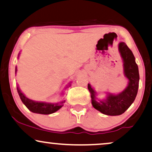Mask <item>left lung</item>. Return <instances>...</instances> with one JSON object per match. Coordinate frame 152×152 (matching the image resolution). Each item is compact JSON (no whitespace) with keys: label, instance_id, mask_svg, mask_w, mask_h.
I'll use <instances>...</instances> for the list:
<instances>
[{"label":"left lung","instance_id":"left-lung-1","mask_svg":"<svg viewBox=\"0 0 152 152\" xmlns=\"http://www.w3.org/2000/svg\"><path fill=\"white\" fill-rule=\"evenodd\" d=\"M118 50L124 61V74L129 80L127 88L118 95L109 93L106 99L97 101L95 97L96 93L89 83L88 85L93 107L108 116H118L124 114L135 100L139 87V71L133 54L124 42L119 43Z\"/></svg>","mask_w":152,"mask_h":152}]
</instances>
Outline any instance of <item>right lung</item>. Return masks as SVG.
<instances>
[{"instance_id":"obj_1","label":"right lung","mask_w":152,"mask_h":152,"mask_svg":"<svg viewBox=\"0 0 152 152\" xmlns=\"http://www.w3.org/2000/svg\"><path fill=\"white\" fill-rule=\"evenodd\" d=\"M17 66L15 68V73H17ZM17 92L20 95L21 100L24 105L29 109L31 111L36 114H50L55 112L64 105L65 101H62L59 103H46V102H35L31 99L27 98V97L23 94L20 90L18 86L17 87Z\"/></svg>"}]
</instances>
